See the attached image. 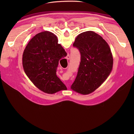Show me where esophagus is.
I'll list each match as a JSON object with an SVG mask.
<instances>
[{
  "mask_svg": "<svg viewBox=\"0 0 134 134\" xmlns=\"http://www.w3.org/2000/svg\"><path fill=\"white\" fill-rule=\"evenodd\" d=\"M66 59H67V60H69V59H70V55H67V56H66Z\"/></svg>",
  "mask_w": 134,
  "mask_h": 134,
  "instance_id": "34e87169",
  "label": "esophagus"
}]
</instances>
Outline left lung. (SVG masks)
Listing matches in <instances>:
<instances>
[{
  "mask_svg": "<svg viewBox=\"0 0 134 134\" xmlns=\"http://www.w3.org/2000/svg\"><path fill=\"white\" fill-rule=\"evenodd\" d=\"M73 46L80 53L78 74L71 86L72 90L82 94L94 92L111 72L113 57L106 41L93 31L79 34Z\"/></svg>",
  "mask_w": 134,
  "mask_h": 134,
  "instance_id": "8db88e82",
  "label": "left lung"
}]
</instances>
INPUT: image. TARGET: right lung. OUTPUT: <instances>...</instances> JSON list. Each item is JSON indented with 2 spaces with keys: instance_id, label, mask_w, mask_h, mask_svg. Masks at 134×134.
<instances>
[{
  "instance_id": "add662e5",
  "label": "right lung",
  "mask_w": 134,
  "mask_h": 134,
  "mask_svg": "<svg viewBox=\"0 0 134 134\" xmlns=\"http://www.w3.org/2000/svg\"><path fill=\"white\" fill-rule=\"evenodd\" d=\"M66 55L54 34L40 32L30 40L24 50V70L35 86L44 93L53 94L66 90L65 85L56 75L60 59Z\"/></svg>"
}]
</instances>
